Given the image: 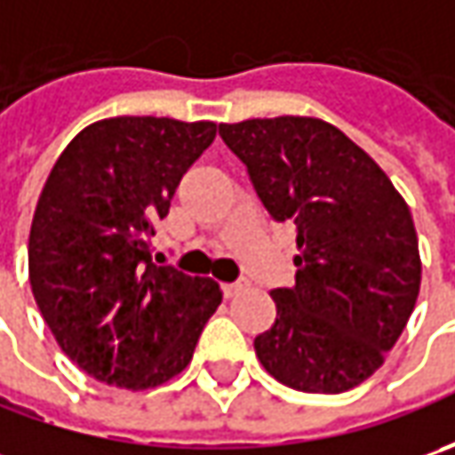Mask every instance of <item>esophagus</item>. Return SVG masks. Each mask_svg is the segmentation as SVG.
<instances>
[{
  "label": "esophagus",
  "instance_id": "34e87169",
  "mask_svg": "<svg viewBox=\"0 0 455 455\" xmlns=\"http://www.w3.org/2000/svg\"><path fill=\"white\" fill-rule=\"evenodd\" d=\"M245 286H248L245 281H235V283H222V296H225V299H233V296H237V293L245 289Z\"/></svg>",
  "mask_w": 455,
  "mask_h": 455
}]
</instances>
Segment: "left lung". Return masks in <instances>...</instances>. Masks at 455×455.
<instances>
[{"mask_svg":"<svg viewBox=\"0 0 455 455\" xmlns=\"http://www.w3.org/2000/svg\"><path fill=\"white\" fill-rule=\"evenodd\" d=\"M275 222H296V283L275 289L260 364L301 393L357 387L411 319L420 255L411 210L352 139L319 118L220 124Z\"/></svg>","mask_w":455,"mask_h":455,"instance_id":"8db88e82","label":"left lung"}]
</instances>
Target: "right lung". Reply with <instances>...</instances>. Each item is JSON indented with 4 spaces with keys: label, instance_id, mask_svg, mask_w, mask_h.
<instances>
[{
    "label": "right lung",
    "instance_id": "1",
    "mask_svg": "<svg viewBox=\"0 0 455 455\" xmlns=\"http://www.w3.org/2000/svg\"><path fill=\"white\" fill-rule=\"evenodd\" d=\"M212 121L106 118L55 162L29 230V283L60 349L106 385L147 390L189 364L222 301L212 278L151 263L154 222L215 141Z\"/></svg>",
    "mask_w": 455,
    "mask_h": 455
}]
</instances>
